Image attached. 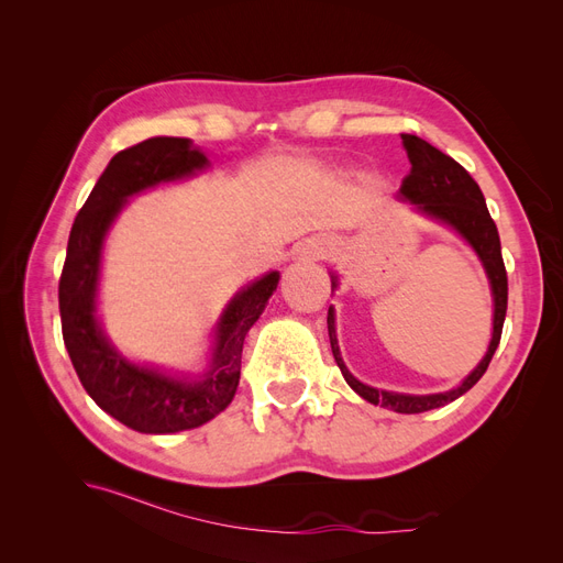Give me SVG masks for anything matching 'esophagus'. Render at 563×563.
I'll return each mask as SVG.
<instances>
[{
  "label": "esophagus",
  "instance_id": "34e87169",
  "mask_svg": "<svg viewBox=\"0 0 563 563\" xmlns=\"http://www.w3.org/2000/svg\"><path fill=\"white\" fill-rule=\"evenodd\" d=\"M305 255H308V258H312V261H317V258H321V255H323V246L312 244V246H308V251H305Z\"/></svg>",
  "mask_w": 563,
  "mask_h": 563
}]
</instances>
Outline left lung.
Returning a JSON list of instances; mask_svg holds the SVG:
<instances>
[{"mask_svg":"<svg viewBox=\"0 0 563 563\" xmlns=\"http://www.w3.org/2000/svg\"><path fill=\"white\" fill-rule=\"evenodd\" d=\"M401 141L406 147L408 162H411V174L401 180L399 197L416 203L418 211H422L424 216L441 220L444 225H451L476 251L479 261L484 263L493 291V308H496L493 310V338L488 352L479 362V366H476L463 383L449 391H439V395H399V391L376 389L356 380L347 371L343 356H340L333 308H329L327 323L335 364L356 395L376 406L391 408V411L397 413H422L463 397L465 391L479 383V378L486 373L503 335V323L507 312V272L503 263L498 228L493 223V218L486 209V199L476 180L453 157L444 155V152L437 150L428 141L418 139V135L401 133ZM335 286L338 279L335 275H331V288Z\"/></svg>","mask_w":563,"mask_h":563,"instance_id":"obj_1","label":"left lung"}]
</instances>
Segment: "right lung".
<instances>
[{"instance_id": "obj_1", "label": "right lung", "mask_w": 563, "mask_h": 563, "mask_svg": "<svg viewBox=\"0 0 563 563\" xmlns=\"http://www.w3.org/2000/svg\"><path fill=\"white\" fill-rule=\"evenodd\" d=\"M207 166V155L192 147L190 139L157 135L117 152L79 209L67 240L58 284L67 354L89 397L114 420L143 434L195 430L225 411L240 385L244 338L279 284V272H269L230 300L216 327L211 368L199 380L131 364L100 329L96 319L100 251L126 197Z\"/></svg>"}]
</instances>
